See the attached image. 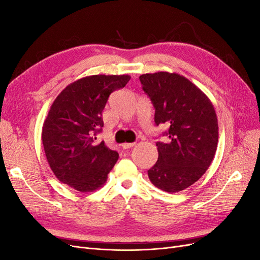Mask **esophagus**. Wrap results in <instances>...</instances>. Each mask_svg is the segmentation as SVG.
<instances>
[{"instance_id": "esophagus-1", "label": "esophagus", "mask_w": 260, "mask_h": 260, "mask_svg": "<svg viewBox=\"0 0 260 260\" xmlns=\"http://www.w3.org/2000/svg\"><path fill=\"white\" fill-rule=\"evenodd\" d=\"M135 144H136V143H122V144H121V147H122L123 149H128V148H130V147L135 146Z\"/></svg>"}]
</instances>
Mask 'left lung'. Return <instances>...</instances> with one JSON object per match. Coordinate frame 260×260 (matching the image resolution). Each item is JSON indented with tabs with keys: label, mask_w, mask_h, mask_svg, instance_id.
I'll use <instances>...</instances> for the list:
<instances>
[{
	"label": "left lung",
	"mask_w": 260,
	"mask_h": 260,
	"mask_svg": "<svg viewBox=\"0 0 260 260\" xmlns=\"http://www.w3.org/2000/svg\"><path fill=\"white\" fill-rule=\"evenodd\" d=\"M155 108V123L167 124L166 143L156 142L158 159L147 171L160 190L176 193L195 183L214 159L218 120L207 95L185 77L158 72L140 76Z\"/></svg>",
	"instance_id": "left-lung-1"
}]
</instances>
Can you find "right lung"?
<instances>
[{
    "label": "right lung",
    "instance_id": "add662e5",
    "mask_svg": "<svg viewBox=\"0 0 260 260\" xmlns=\"http://www.w3.org/2000/svg\"><path fill=\"white\" fill-rule=\"evenodd\" d=\"M128 75H94L68 84L55 99L42 128L50 167L61 183L79 192L102 187L118 160L96 135L104 125L102 112L109 94L130 80Z\"/></svg>",
    "mask_w": 260,
    "mask_h": 260
}]
</instances>
